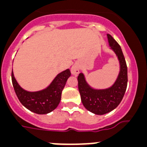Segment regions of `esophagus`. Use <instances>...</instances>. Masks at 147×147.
<instances>
[{
  "label": "esophagus",
  "instance_id": "obj_1",
  "mask_svg": "<svg viewBox=\"0 0 147 147\" xmlns=\"http://www.w3.org/2000/svg\"><path fill=\"white\" fill-rule=\"evenodd\" d=\"M80 65L78 64V63H76L74 65L71 67V73H72L73 75H74V76H77L79 74V73H80Z\"/></svg>",
  "mask_w": 147,
  "mask_h": 147
}]
</instances>
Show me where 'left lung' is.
Wrapping results in <instances>:
<instances>
[{
    "label": "left lung",
    "mask_w": 147,
    "mask_h": 147,
    "mask_svg": "<svg viewBox=\"0 0 147 147\" xmlns=\"http://www.w3.org/2000/svg\"><path fill=\"white\" fill-rule=\"evenodd\" d=\"M109 45L120 63V72L113 86L107 89L96 90L87 83L82 73L78 76V88L84 107L96 115H104L118 107L124 97L127 86V67L121 46L110 34H107Z\"/></svg>",
    "instance_id": "8db88e82"
}]
</instances>
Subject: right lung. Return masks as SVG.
<instances>
[{
  "mask_svg": "<svg viewBox=\"0 0 147 147\" xmlns=\"http://www.w3.org/2000/svg\"><path fill=\"white\" fill-rule=\"evenodd\" d=\"M70 76L71 71L67 69L56 76L45 89L28 92L18 85L11 71L12 85L19 101L28 110L37 114H47L57 108L61 100L62 90Z\"/></svg>",
  "mask_w": 147,
  "mask_h": 147,
  "instance_id": "right-lung-1",
  "label": "right lung"
}]
</instances>
